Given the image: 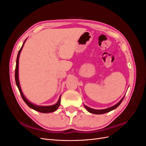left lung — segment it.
Segmentation results:
<instances>
[{
  "instance_id": "1",
  "label": "left lung",
  "mask_w": 146,
  "mask_h": 146,
  "mask_svg": "<svg viewBox=\"0 0 146 146\" xmlns=\"http://www.w3.org/2000/svg\"><path fill=\"white\" fill-rule=\"evenodd\" d=\"M125 96L123 97V98L119 102L116 104L115 105L113 106V107H111L110 108H106V109H103V110H95V109H92V108H91L90 107H87V106L86 105H84V107H85V108L88 111H89L90 113H93V114H104V113H108L109 111H112V110L116 109L118 106L120 105L121 104V102H122L123 98H124Z\"/></svg>"
}]
</instances>
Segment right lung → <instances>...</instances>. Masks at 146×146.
<instances>
[{
  "label": "right lung",
  "instance_id": "obj_1",
  "mask_svg": "<svg viewBox=\"0 0 146 146\" xmlns=\"http://www.w3.org/2000/svg\"><path fill=\"white\" fill-rule=\"evenodd\" d=\"M26 39L24 41V43L23 46H22L21 48H20V50H19L18 52V54H17V59H16V69H15V81H16V85L18 88L19 91L20 92V94L21 95L22 98L24 100V101L25 102V103L27 104L29 107L31 108H32L33 110H35V111H39L40 113H52V112H54L57 110L59 107V106L60 105V102H61V96L59 98L58 101L57 102V103L55 104V105H50V106H38V105H35L32 103H31L30 102H29L26 98L25 97V96L24 95L23 91H22L21 90V88L20 86V84H19V78H18V68H19V55H20V53L23 49V47L24 45V43L25 42Z\"/></svg>",
  "mask_w": 146,
  "mask_h": 146
}]
</instances>
